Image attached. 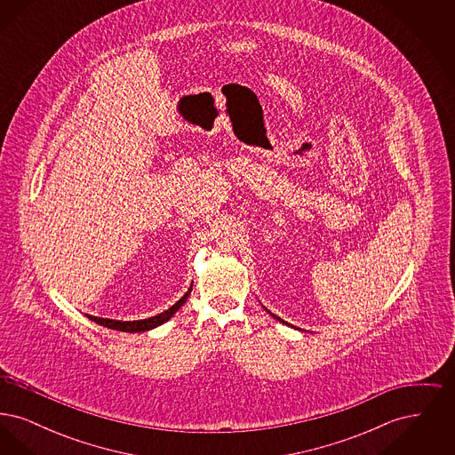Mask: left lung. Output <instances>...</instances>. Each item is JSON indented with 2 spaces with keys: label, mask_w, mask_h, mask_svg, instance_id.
I'll use <instances>...</instances> for the list:
<instances>
[{
  "label": "left lung",
  "mask_w": 455,
  "mask_h": 455,
  "mask_svg": "<svg viewBox=\"0 0 455 455\" xmlns=\"http://www.w3.org/2000/svg\"><path fill=\"white\" fill-rule=\"evenodd\" d=\"M264 310H267V308H264ZM267 314H271V312H269V310H267ZM271 315H273V317H275V319H276V321H280V323H283V324H288V323H284V321H282V319H280V317H278V315H275V314H271ZM290 325V324H288Z\"/></svg>",
  "instance_id": "8db88e82"
}]
</instances>
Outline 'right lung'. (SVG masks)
<instances>
[{
	"instance_id": "1",
	"label": "right lung",
	"mask_w": 455,
	"mask_h": 455,
	"mask_svg": "<svg viewBox=\"0 0 455 455\" xmlns=\"http://www.w3.org/2000/svg\"><path fill=\"white\" fill-rule=\"evenodd\" d=\"M191 290H193V286L184 293V297H182L180 300H177V302L173 303L172 307L167 308L165 312H162V314H158V315H153V317H148V319H143V321H114V319H102V317H95V315H88V314L87 317L90 321H93V323H97V324L104 325V327H108V329L124 331V332H145V331H150V329H155V327L167 323V321L172 317L173 314L186 303L189 293H191Z\"/></svg>"
}]
</instances>
